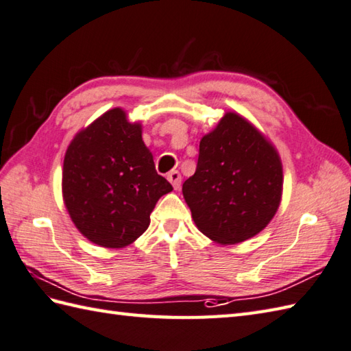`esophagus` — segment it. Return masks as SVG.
I'll return each instance as SVG.
<instances>
[{
    "instance_id": "esophagus-1",
    "label": "esophagus",
    "mask_w": 351,
    "mask_h": 351,
    "mask_svg": "<svg viewBox=\"0 0 351 351\" xmlns=\"http://www.w3.org/2000/svg\"><path fill=\"white\" fill-rule=\"evenodd\" d=\"M168 180L171 182V184L174 186V189H178L182 186V176L178 171H171L168 174Z\"/></svg>"
}]
</instances>
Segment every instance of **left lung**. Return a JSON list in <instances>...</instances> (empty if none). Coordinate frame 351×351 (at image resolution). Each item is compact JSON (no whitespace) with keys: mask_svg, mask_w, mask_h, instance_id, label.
Returning <instances> with one entry per match:
<instances>
[{"mask_svg":"<svg viewBox=\"0 0 351 351\" xmlns=\"http://www.w3.org/2000/svg\"><path fill=\"white\" fill-rule=\"evenodd\" d=\"M182 191L202 234L217 243H240L275 216L282 195V163L251 123L227 112L201 139L195 174Z\"/></svg>","mask_w":351,"mask_h":351,"instance_id":"left-lung-1","label":"left lung"}]
</instances>
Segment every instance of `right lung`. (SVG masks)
<instances>
[{
  "instance_id": "add662e5",
  "label": "right lung",
  "mask_w": 351,
  "mask_h": 351,
  "mask_svg": "<svg viewBox=\"0 0 351 351\" xmlns=\"http://www.w3.org/2000/svg\"><path fill=\"white\" fill-rule=\"evenodd\" d=\"M173 191L156 173L141 124L120 108L105 112L70 143L63 163V198L76 228L93 243L123 247L150 225L158 199Z\"/></svg>"
}]
</instances>
